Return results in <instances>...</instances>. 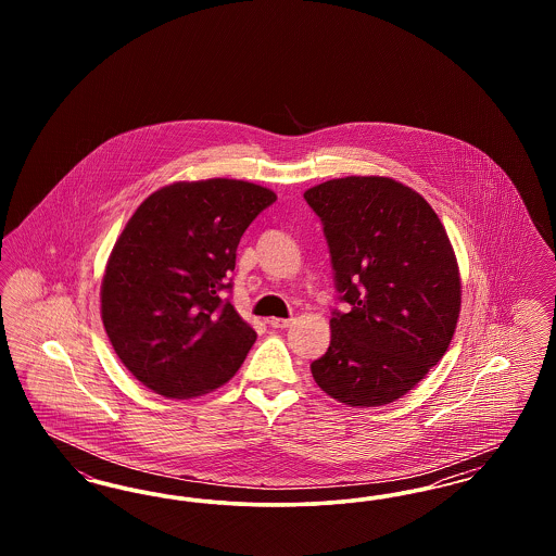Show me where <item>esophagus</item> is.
I'll return each instance as SVG.
<instances>
[{
	"instance_id": "34e87169",
	"label": "esophagus",
	"mask_w": 556,
	"mask_h": 556,
	"mask_svg": "<svg viewBox=\"0 0 556 556\" xmlns=\"http://www.w3.org/2000/svg\"><path fill=\"white\" fill-rule=\"evenodd\" d=\"M268 325H270V327H273V329H286V327H290L291 318H279V317L268 318Z\"/></svg>"
}]
</instances>
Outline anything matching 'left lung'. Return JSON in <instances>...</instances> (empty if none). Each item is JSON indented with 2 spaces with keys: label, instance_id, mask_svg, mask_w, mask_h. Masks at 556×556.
Returning <instances> with one entry per match:
<instances>
[{
  "label": "left lung",
  "instance_id": "1",
  "mask_svg": "<svg viewBox=\"0 0 556 556\" xmlns=\"http://www.w3.org/2000/svg\"><path fill=\"white\" fill-rule=\"evenodd\" d=\"M323 220L340 300L331 344L311 365L348 406L410 392L448 350L460 273L448 233L421 193L390 177H344L304 191Z\"/></svg>",
  "mask_w": 556,
  "mask_h": 556
}]
</instances>
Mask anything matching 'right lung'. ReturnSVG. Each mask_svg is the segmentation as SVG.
Here are the masks:
<instances>
[{"label": "right lung", "instance_id": "obj_1", "mask_svg": "<svg viewBox=\"0 0 556 556\" xmlns=\"http://www.w3.org/2000/svg\"><path fill=\"white\" fill-rule=\"evenodd\" d=\"M275 191L238 179L177 181L132 212L108 258L100 302L108 340L160 396H202L227 383L256 331L220 290L250 223Z\"/></svg>", "mask_w": 556, "mask_h": 556}]
</instances>
